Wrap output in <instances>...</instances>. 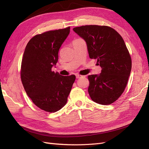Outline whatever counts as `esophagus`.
Returning <instances> with one entry per match:
<instances>
[{
  "mask_svg": "<svg viewBox=\"0 0 149 149\" xmlns=\"http://www.w3.org/2000/svg\"><path fill=\"white\" fill-rule=\"evenodd\" d=\"M76 78H83V77H84V76L79 75V74H76Z\"/></svg>",
  "mask_w": 149,
  "mask_h": 149,
  "instance_id": "1",
  "label": "esophagus"
}]
</instances>
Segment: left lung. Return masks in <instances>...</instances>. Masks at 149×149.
Masks as SVG:
<instances>
[{"label": "left lung", "mask_w": 149, "mask_h": 149, "mask_svg": "<svg viewBox=\"0 0 149 149\" xmlns=\"http://www.w3.org/2000/svg\"><path fill=\"white\" fill-rule=\"evenodd\" d=\"M73 31L86 43L90 58L97 60L100 74L88 76V93L97 104L107 105L123 93L132 68L131 58L121 36L109 26L84 25Z\"/></svg>", "instance_id": "8db88e82"}]
</instances>
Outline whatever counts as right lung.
<instances>
[{"label":"right lung","mask_w":149,"mask_h":149,"mask_svg":"<svg viewBox=\"0 0 149 149\" xmlns=\"http://www.w3.org/2000/svg\"><path fill=\"white\" fill-rule=\"evenodd\" d=\"M70 31L68 27L34 36L22 58L20 74L25 92L36 106L47 112H56L66 104L76 79L74 75L61 76L52 71Z\"/></svg>","instance_id":"add662e5"}]
</instances>
